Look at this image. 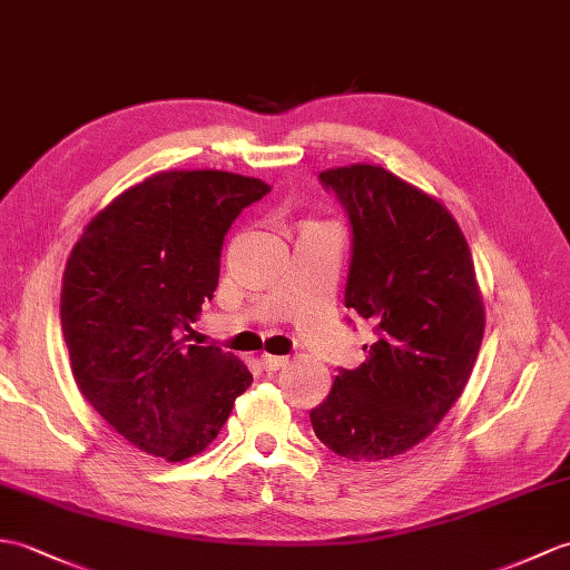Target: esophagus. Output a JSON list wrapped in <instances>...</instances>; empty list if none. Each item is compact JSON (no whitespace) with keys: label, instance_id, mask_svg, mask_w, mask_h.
I'll list each match as a JSON object with an SVG mask.
<instances>
[{"label":"esophagus","instance_id":"1","mask_svg":"<svg viewBox=\"0 0 570 570\" xmlns=\"http://www.w3.org/2000/svg\"><path fill=\"white\" fill-rule=\"evenodd\" d=\"M259 364L267 368V372H276V368H282L288 364V356H279V354H262L259 356Z\"/></svg>","mask_w":570,"mask_h":570}]
</instances>
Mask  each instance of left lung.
<instances>
[{"instance_id":"left-lung-1","label":"left lung","mask_w":570,"mask_h":570,"mask_svg":"<svg viewBox=\"0 0 570 570\" xmlns=\"http://www.w3.org/2000/svg\"><path fill=\"white\" fill-rule=\"evenodd\" d=\"M352 225L345 306L374 323L366 360L311 410L317 440L352 461L420 444L464 393L485 308L454 216L379 165L321 171Z\"/></svg>"}]
</instances>
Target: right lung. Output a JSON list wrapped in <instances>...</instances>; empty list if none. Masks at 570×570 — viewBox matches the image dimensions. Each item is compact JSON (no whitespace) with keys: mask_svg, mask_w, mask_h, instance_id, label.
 I'll return each mask as SVG.
<instances>
[{"mask_svg":"<svg viewBox=\"0 0 570 570\" xmlns=\"http://www.w3.org/2000/svg\"><path fill=\"white\" fill-rule=\"evenodd\" d=\"M267 191L233 171H160L116 196L72 247L60 291L72 376L145 454H202L253 383L235 354L187 342L218 286L225 233Z\"/></svg>","mask_w":570,"mask_h":570,"instance_id":"add662e5","label":"right lung"}]
</instances>
